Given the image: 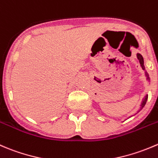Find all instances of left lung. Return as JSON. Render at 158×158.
Listing matches in <instances>:
<instances>
[{
    "label": "left lung",
    "instance_id": "left-lung-1",
    "mask_svg": "<svg viewBox=\"0 0 158 158\" xmlns=\"http://www.w3.org/2000/svg\"><path fill=\"white\" fill-rule=\"evenodd\" d=\"M137 57H138V60L140 61V65H141L142 69L144 70L145 68H144V65H143V57H142V56L140 54H137ZM145 74H146V76H148V79H149L148 73H145ZM148 95H146V96H145V97H144V99H143V103H142V108H143V107L145 106V104H146L147 100H148Z\"/></svg>",
    "mask_w": 158,
    "mask_h": 158
}]
</instances>
